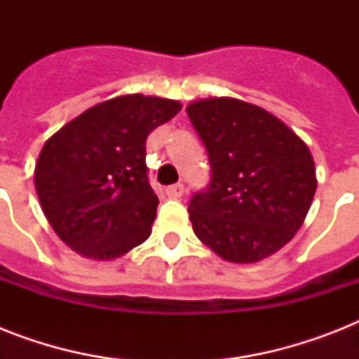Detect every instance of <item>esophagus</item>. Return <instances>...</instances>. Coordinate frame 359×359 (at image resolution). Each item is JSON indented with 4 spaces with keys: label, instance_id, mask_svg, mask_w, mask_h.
I'll return each mask as SVG.
<instances>
[{
    "label": "esophagus",
    "instance_id": "34e87169",
    "mask_svg": "<svg viewBox=\"0 0 359 359\" xmlns=\"http://www.w3.org/2000/svg\"><path fill=\"white\" fill-rule=\"evenodd\" d=\"M165 194H168V197H171V199H180V197L184 196V184H173V186H168L165 188Z\"/></svg>",
    "mask_w": 359,
    "mask_h": 359
}]
</instances>
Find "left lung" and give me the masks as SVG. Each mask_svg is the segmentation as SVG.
I'll use <instances>...</instances> for the list:
<instances>
[{
	"label": "left lung",
	"mask_w": 359,
	"mask_h": 359,
	"mask_svg": "<svg viewBox=\"0 0 359 359\" xmlns=\"http://www.w3.org/2000/svg\"><path fill=\"white\" fill-rule=\"evenodd\" d=\"M186 111L212 168L208 188L188 207L196 236L236 264L273 255L300 229L317 190L309 147L276 115L238 98H201Z\"/></svg>",
	"instance_id": "obj_1"
}]
</instances>
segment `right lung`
<instances>
[{
    "mask_svg": "<svg viewBox=\"0 0 359 359\" xmlns=\"http://www.w3.org/2000/svg\"><path fill=\"white\" fill-rule=\"evenodd\" d=\"M180 108L140 93L109 98L44 143L36 196L48 224L76 253L111 261L151 236L158 197L147 179L145 141Z\"/></svg>",
    "mask_w": 359,
    "mask_h": 359,
    "instance_id": "obj_1",
    "label": "right lung"
}]
</instances>
